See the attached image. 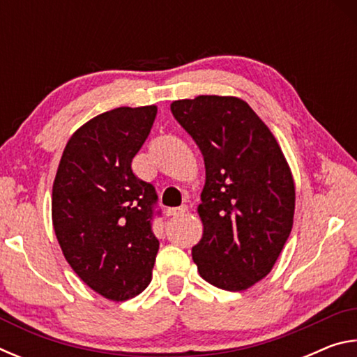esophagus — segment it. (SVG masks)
<instances>
[{
    "label": "esophagus",
    "mask_w": 357,
    "mask_h": 357,
    "mask_svg": "<svg viewBox=\"0 0 357 357\" xmlns=\"http://www.w3.org/2000/svg\"><path fill=\"white\" fill-rule=\"evenodd\" d=\"M187 213V206H181V208H172L167 211V215H173V217H178V215H184Z\"/></svg>",
    "instance_id": "obj_1"
}]
</instances>
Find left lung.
<instances>
[{
  "label": "left lung",
  "instance_id": "obj_1",
  "mask_svg": "<svg viewBox=\"0 0 357 357\" xmlns=\"http://www.w3.org/2000/svg\"><path fill=\"white\" fill-rule=\"evenodd\" d=\"M170 108L206 168L193 263L211 285L244 291L271 273L291 233V170L273 132L243 99L198 96Z\"/></svg>",
  "mask_w": 357,
  "mask_h": 357
}]
</instances>
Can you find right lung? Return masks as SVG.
I'll list each match as a JSON object with an SVG mask.
<instances>
[{
	"instance_id": "add662e5",
	"label": "right lung",
	"mask_w": 357,
	"mask_h": 357,
	"mask_svg": "<svg viewBox=\"0 0 357 357\" xmlns=\"http://www.w3.org/2000/svg\"><path fill=\"white\" fill-rule=\"evenodd\" d=\"M155 105L119 107L78 128L66 144L52 192L64 258L104 298H135L153 277L159 241L151 229L155 189L132 172Z\"/></svg>"
}]
</instances>
